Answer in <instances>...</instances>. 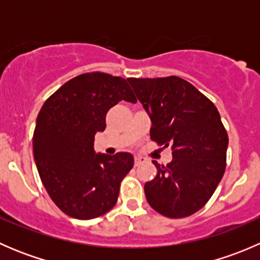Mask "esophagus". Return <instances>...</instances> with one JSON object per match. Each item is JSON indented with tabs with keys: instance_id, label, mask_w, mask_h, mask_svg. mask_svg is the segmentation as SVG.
<instances>
[{
	"instance_id": "esophagus-1",
	"label": "esophagus",
	"mask_w": 260,
	"mask_h": 260,
	"mask_svg": "<svg viewBox=\"0 0 260 260\" xmlns=\"http://www.w3.org/2000/svg\"><path fill=\"white\" fill-rule=\"evenodd\" d=\"M145 161H146L145 157L135 156V165H136V166H140V165L143 164V162H145Z\"/></svg>"
}]
</instances>
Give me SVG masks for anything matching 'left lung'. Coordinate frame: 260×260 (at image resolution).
Here are the masks:
<instances>
[{"label":"left lung","instance_id":"left-lung-1","mask_svg":"<svg viewBox=\"0 0 260 260\" xmlns=\"http://www.w3.org/2000/svg\"><path fill=\"white\" fill-rule=\"evenodd\" d=\"M128 83L151 118V140L172 146V161L153 165L157 175L145 183L152 209L179 219L199 211L211 198L226 166L229 138L216 107L179 77Z\"/></svg>","mask_w":260,"mask_h":260}]
</instances>
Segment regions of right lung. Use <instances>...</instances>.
I'll return each mask as SVG.
<instances>
[{
    "label": "right lung",
    "instance_id": "1",
    "mask_svg": "<svg viewBox=\"0 0 260 260\" xmlns=\"http://www.w3.org/2000/svg\"><path fill=\"white\" fill-rule=\"evenodd\" d=\"M120 101L137 102L127 80L86 73L60 86L38 115L32 149L39 175L57 208L74 219L111 210L135 164L128 152L94 151V136L106 129L107 113Z\"/></svg>",
    "mask_w": 260,
    "mask_h": 260
}]
</instances>
